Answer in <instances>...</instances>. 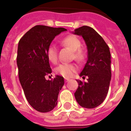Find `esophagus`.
Wrapping results in <instances>:
<instances>
[{
	"label": "esophagus",
	"mask_w": 131,
	"mask_h": 131,
	"mask_svg": "<svg viewBox=\"0 0 131 131\" xmlns=\"http://www.w3.org/2000/svg\"><path fill=\"white\" fill-rule=\"evenodd\" d=\"M64 80H65V82H69L70 80V79H69V78H64Z\"/></svg>",
	"instance_id": "esophagus-1"
}]
</instances>
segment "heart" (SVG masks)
<instances>
[{"instance_id": "1", "label": "heart", "mask_w": 131, "mask_h": 131, "mask_svg": "<svg viewBox=\"0 0 131 131\" xmlns=\"http://www.w3.org/2000/svg\"><path fill=\"white\" fill-rule=\"evenodd\" d=\"M61 43L64 46L69 47L73 51V58L79 62H82L86 58V53L80 49L81 42L78 37L73 35H70L64 38L61 40ZM47 58L51 63L56 64L58 61V48L55 45L51 44L49 46L47 51ZM76 71V67L71 64H62L56 69V72L64 77H71Z\"/></svg>"}]
</instances>
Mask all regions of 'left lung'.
Returning <instances> with one entry per match:
<instances>
[{"mask_svg": "<svg viewBox=\"0 0 131 131\" xmlns=\"http://www.w3.org/2000/svg\"><path fill=\"white\" fill-rule=\"evenodd\" d=\"M73 34L81 36L86 42L88 59L80 76L87 82L77 80L78 88L74 93L82 107L93 108L100 105L107 95L111 79V53L108 46L95 30L88 26L75 29Z\"/></svg>", "mask_w": 131, "mask_h": 131, "instance_id": "1", "label": "left lung"}]
</instances>
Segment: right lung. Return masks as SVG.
I'll return each mask as SVG.
<instances>
[{
	"label": "right lung",
	"instance_id": "obj_1",
	"mask_svg": "<svg viewBox=\"0 0 131 131\" xmlns=\"http://www.w3.org/2000/svg\"><path fill=\"white\" fill-rule=\"evenodd\" d=\"M62 27L36 25L29 30L18 42L17 66L19 80L26 99L34 109L49 112L57 105L64 78L56 75L51 80L45 76L51 73L47 51L54 38L62 31Z\"/></svg>",
	"mask_w": 131,
	"mask_h": 131
}]
</instances>
